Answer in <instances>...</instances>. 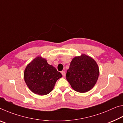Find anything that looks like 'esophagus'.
I'll list each match as a JSON object with an SVG mask.
<instances>
[{"label": "esophagus", "mask_w": 123, "mask_h": 123, "mask_svg": "<svg viewBox=\"0 0 123 123\" xmlns=\"http://www.w3.org/2000/svg\"><path fill=\"white\" fill-rule=\"evenodd\" d=\"M61 74H62V76H63V77H65L66 72L65 71H62L61 72Z\"/></svg>", "instance_id": "34e87169"}]
</instances>
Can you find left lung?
Instances as JSON below:
<instances>
[{"mask_svg": "<svg viewBox=\"0 0 123 123\" xmlns=\"http://www.w3.org/2000/svg\"><path fill=\"white\" fill-rule=\"evenodd\" d=\"M99 68L94 60L86 55L75 57L66 73V79L75 91L86 92L96 84Z\"/></svg>", "mask_w": 123, "mask_h": 123, "instance_id": "1", "label": "left lung"}]
</instances>
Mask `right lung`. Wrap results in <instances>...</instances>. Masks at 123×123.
<instances>
[{"mask_svg": "<svg viewBox=\"0 0 123 123\" xmlns=\"http://www.w3.org/2000/svg\"><path fill=\"white\" fill-rule=\"evenodd\" d=\"M61 77L60 72L41 57H36L28 64L24 73L27 86L33 92L39 95L49 93L56 81Z\"/></svg>", "mask_w": 123, "mask_h": 123, "instance_id": "right-lung-1", "label": "right lung"}]
</instances>
